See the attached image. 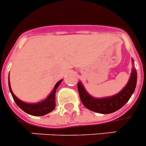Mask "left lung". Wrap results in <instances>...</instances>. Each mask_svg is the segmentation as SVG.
Masks as SVG:
<instances>
[{
    "label": "left lung",
    "instance_id": "8db88e82",
    "mask_svg": "<svg viewBox=\"0 0 146 146\" xmlns=\"http://www.w3.org/2000/svg\"><path fill=\"white\" fill-rule=\"evenodd\" d=\"M132 63H134L133 59ZM137 83L136 69L133 66L131 76L128 83L117 94L108 97L98 98L90 96L80 81L78 83V90L82 103L90 111L102 114H108L115 112L121 109L131 98L134 93Z\"/></svg>",
    "mask_w": 146,
    "mask_h": 146
}]
</instances>
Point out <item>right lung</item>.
<instances>
[{
    "instance_id": "add662e5",
    "label": "right lung",
    "mask_w": 146,
    "mask_h": 146,
    "mask_svg": "<svg viewBox=\"0 0 146 146\" xmlns=\"http://www.w3.org/2000/svg\"><path fill=\"white\" fill-rule=\"evenodd\" d=\"M62 80H63V79L59 80L55 85L53 90L50 92V94L48 96V97L46 99L35 103H25V102H23L21 100H20L18 98H17L14 95V93L12 91V89H11V84H10L9 76H8V86H9V90L11 91V93L12 95L14 101L15 102L17 106L20 108L22 109L24 112H25L28 114H30L31 115L41 116V115H44L53 111L55 108H56V92L59 85L61 83Z\"/></svg>"
}]
</instances>
